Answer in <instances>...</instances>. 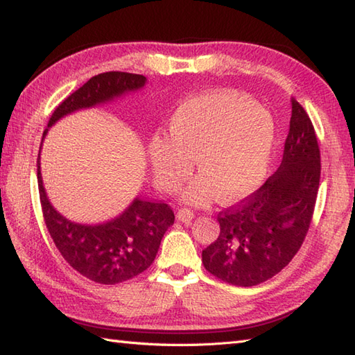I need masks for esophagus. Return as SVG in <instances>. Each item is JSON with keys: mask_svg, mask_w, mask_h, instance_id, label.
I'll return each mask as SVG.
<instances>
[{"mask_svg": "<svg viewBox=\"0 0 355 355\" xmlns=\"http://www.w3.org/2000/svg\"><path fill=\"white\" fill-rule=\"evenodd\" d=\"M193 212L192 210H189V209H186V207H182V209H178V212H177V218H178V221H182V223H191L192 220H193Z\"/></svg>", "mask_w": 355, "mask_h": 355, "instance_id": "esophagus-1", "label": "esophagus"}]
</instances>
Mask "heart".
Returning a JSON list of instances; mask_svg holds the SVG:
<instances>
[{"label": "heart", "instance_id": "b5f03b06", "mask_svg": "<svg viewBox=\"0 0 355 355\" xmlns=\"http://www.w3.org/2000/svg\"><path fill=\"white\" fill-rule=\"evenodd\" d=\"M168 137L148 145L154 182L163 192L177 191L193 169L198 178L184 192L192 205H207L218 193L233 202L263 183L275 149V125L247 96L210 92L189 97L168 119Z\"/></svg>", "mask_w": 355, "mask_h": 355}]
</instances>
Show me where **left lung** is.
Instances as JSON below:
<instances>
[{
	"instance_id": "obj_1",
	"label": "left lung",
	"mask_w": 355,
	"mask_h": 355,
	"mask_svg": "<svg viewBox=\"0 0 355 355\" xmlns=\"http://www.w3.org/2000/svg\"><path fill=\"white\" fill-rule=\"evenodd\" d=\"M320 182V149L311 119L291 99L282 163L258 191L218 214L220 236L202 250L206 270L221 281L253 286L277 275L310 229Z\"/></svg>"
}]
</instances>
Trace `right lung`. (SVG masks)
I'll return each mask as SVG.
<instances>
[{"instance_id": "obj_1", "label": "right lung", "mask_w": 355, "mask_h": 355, "mask_svg": "<svg viewBox=\"0 0 355 355\" xmlns=\"http://www.w3.org/2000/svg\"><path fill=\"white\" fill-rule=\"evenodd\" d=\"M145 84L146 78L141 74L125 71L97 74L59 103L47 126L73 111L112 101ZM47 131H44L42 140ZM37 187L44 221L59 253L78 273L97 284H120L145 271L154 262L163 235L175 220L166 202L141 198H135L122 215L108 223L85 225L67 220L50 205L45 193L40 155Z\"/></svg>"}]
</instances>
